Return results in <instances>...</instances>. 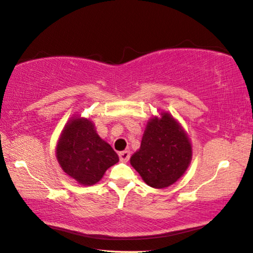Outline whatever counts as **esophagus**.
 <instances>
[{
    "label": "esophagus",
    "mask_w": 253,
    "mask_h": 253,
    "mask_svg": "<svg viewBox=\"0 0 253 253\" xmlns=\"http://www.w3.org/2000/svg\"><path fill=\"white\" fill-rule=\"evenodd\" d=\"M131 156V153L128 151H123L119 153V157H120V162L122 163H127L128 159H130Z\"/></svg>",
    "instance_id": "obj_1"
}]
</instances>
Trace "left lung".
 I'll use <instances>...</instances> for the list:
<instances>
[{
	"label": "left lung",
	"mask_w": 253,
	"mask_h": 253,
	"mask_svg": "<svg viewBox=\"0 0 253 253\" xmlns=\"http://www.w3.org/2000/svg\"><path fill=\"white\" fill-rule=\"evenodd\" d=\"M191 159L188 133L169 112L162 111L147 121L141 147L130 163L149 187L164 189L183 176Z\"/></svg>",
	"instance_id": "obj_1"
}]
</instances>
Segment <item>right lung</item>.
Returning a JSON list of instances; mask_svg holds the SVG:
<instances>
[{"label": "right lung", "mask_w": 253, "mask_h": 253, "mask_svg": "<svg viewBox=\"0 0 253 253\" xmlns=\"http://www.w3.org/2000/svg\"><path fill=\"white\" fill-rule=\"evenodd\" d=\"M62 170L81 185L100 181L108 168L119 162L109 143L98 135L89 118L75 115L62 130L55 147Z\"/></svg>", "instance_id": "right-lung-1"}]
</instances>
